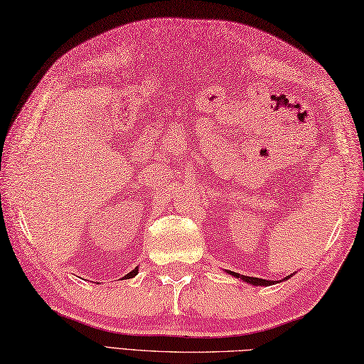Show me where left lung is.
Returning <instances> with one entry per match:
<instances>
[{"label":"left lung","instance_id":"left-lung-1","mask_svg":"<svg viewBox=\"0 0 364 364\" xmlns=\"http://www.w3.org/2000/svg\"><path fill=\"white\" fill-rule=\"evenodd\" d=\"M235 277H237V278H242L244 282H247V283H252V284H255V286H267V284H272L274 282H269V280H261V278H255V277H245V275H239V274H233Z\"/></svg>","mask_w":364,"mask_h":364}]
</instances>
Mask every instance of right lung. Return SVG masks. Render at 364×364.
I'll return each instance as SVG.
<instances>
[{"label":"right lung","mask_w":364,"mask_h":364,"mask_svg":"<svg viewBox=\"0 0 364 364\" xmlns=\"http://www.w3.org/2000/svg\"><path fill=\"white\" fill-rule=\"evenodd\" d=\"M136 274H137V267H136V269H134V270H131V272H129V274H128V275H127V278H128V277H129V278H131V277H134V275H136Z\"/></svg>","instance_id":"right-lung-1"}]
</instances>
